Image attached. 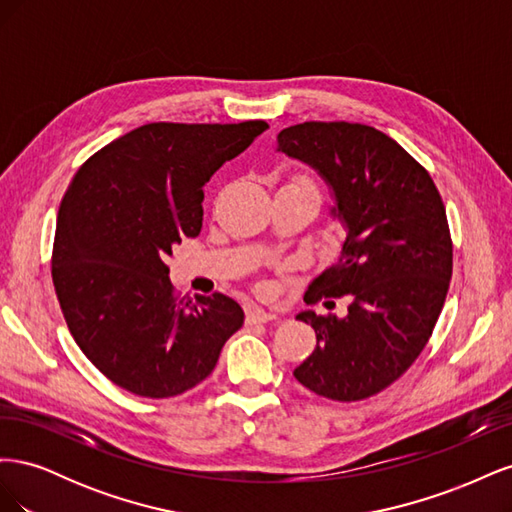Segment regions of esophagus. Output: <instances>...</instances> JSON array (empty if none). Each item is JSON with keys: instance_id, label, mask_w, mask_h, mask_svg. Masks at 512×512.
<instances>
[{"instance_id": "obj_1", "label": "esophagus", "mask_w": 512, "mask_h": 512, "mask_svg": "<svg viewBox=\"0 0 512 512\" xmlns=\"http://www.w3.org/2000/svg\"><path fill=\"white\" fill-rule=\"evenodd\" d=\"M275 318H277V314H273V312H267V309H262V307H252L250 312H247V316H245L247 324L271 322V320H275Z\"/></svg>"}]
</instances>
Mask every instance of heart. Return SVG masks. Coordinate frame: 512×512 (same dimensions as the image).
Segmentation results:
<instances>
[{
  "instance_id": "b5f03b06",
  "label": "heart",
  "mask_w": 512,
  "mask_h": 512,
  "mask_svg": "<svg viewBox=\"0 0 512 512\" xmlns=\"http://www.w3.org/2000/svg\"><path fill=\"white\" fill-rule=\"evenodd\" d=\"M286 185H294V188H301V190H307V192H314L316 196H320V192H318V188H316V183L312 181V179H307V177H292Z\"/></svg>"
}]
</instances>
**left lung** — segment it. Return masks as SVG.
Instances as JSON below:
<instances>
[{"label":"left lung","mask_w":512,"mask_h":512,"mask_svg":"<svg viewBox=\"0 0 512 512\" xmlns=\"http://www.w3.org/2000/svg\"><path fill=\"white\" fill-rule=\"evenodd\" d=\"M277 143L331 183L348 228L342 258L305 299L348 297V316H297L314 327L316 348L294 378L333 401L378 395L418 359L444 307L453 239L442 196L421 162L365 123L303 121Z\"/></svg>","instance_id":"8db88e82"}]
</instances>
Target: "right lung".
<instances>
[{
    "label": "right lung",
    "mask_w": 512,
    "mask_h": 512,
    "mask_svg": "<svg viewBox=\"0 0 512 512\" xmlns=\"http://www.w3.org/2000/svg\"><path fill=\"white\" fill-rule=\"evenodd\" d=\"M267 121H158L119 136L72 177L51 256L61 314L83 354L134 395L194 389L218 363L243 309L222 292L179 297L166 258L203 228L205 183Z\"/></svg>",
    "instance_id": "add662e5"
}]
</instances>
